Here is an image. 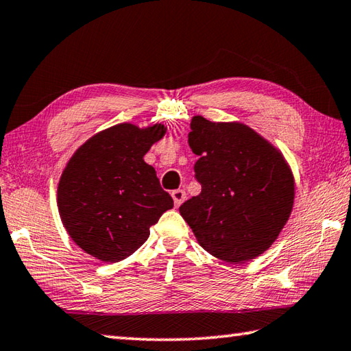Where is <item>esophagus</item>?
Returning <instances> with one entry per match:
<instances>
[{
	"label": "esophagus",
	"instance_id": "esophagus-1",
	"mask_svg": "<svg viewBox=\"0 0 351 351\" xmlns=\"http://www.w3.org/2000/svg\"><path fill=\"white\" fill-rule=\"evenodd\" d=\"M173 199H174V204L178 207L180 206L184 199H186V192L184 191H182V189H176V191H173Z\"/></svg>",
	"mask_w": 351,
	"mask_h": 351
}]
</instances>
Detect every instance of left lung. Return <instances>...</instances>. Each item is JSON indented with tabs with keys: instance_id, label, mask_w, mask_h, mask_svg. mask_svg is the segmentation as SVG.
<instances>
[{
	"instance_id": "obj_1",
	"label": "left lung",
	"mask_w": 351,
	"mask_h": 351,
	"mask_svg": "<svg viewBox=\"0 0 351 351\" xmlns=\"http://www.w3.org/2000/svg\"><path fill=\"white\" fill-rule=\"evenodd\" d=\"M188 142L199 159L202 192L180 215L207 253L230 263L254 259L273 245L294 206V176L280 149L242 123L191 121Z\"/></svg>"
}]
</instances>
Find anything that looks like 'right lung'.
<instances>
[{
    "label": "right lung",
    "mask_w": 351,
    "mask_h": 351,
    "mask_svg": "<svg viewBox=\"0 0 351 351\" xmlns=\"http://www.w3.org/2000/svg\"><path fill=\"white\" fill-rule=\"evenodd\" d=\"M167 133L117 124L92 136L66 163L57 188L60 219L75 244L101 262L133 254L174 202L144 160Z\"/></svg>",
    "instance_id": "1"
}]
</instances>
